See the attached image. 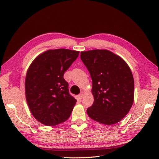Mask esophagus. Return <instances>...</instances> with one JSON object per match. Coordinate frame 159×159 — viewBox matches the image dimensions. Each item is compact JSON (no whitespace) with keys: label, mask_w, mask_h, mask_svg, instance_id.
Returning <instances> with one entry per match:
<instances>
[{"label":"esophagus","mask_w":159,"mask_h":159,"mask_svg":"<svg viewBox=\"0 0 159 159\" xmlns=\"http://www.w3.org/2000/svg\"><path fill=\"white\" fill-rule=\"evenodd\" d=\"M79 98L82 99L83 98V93H80L79 95Z\"/></svg>","instance_id":"1"}]
</instances>
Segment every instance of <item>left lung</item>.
Wrapping results in <instances>:
<instances>
[{"instance_id":"8db88e82","label":"left lung","mask_w":159,"mask_h":159,"mask_svg":"<svg viewBox=\"0 0 159 159\" xmlns=\"http://www.w3.org/2000/svg\"><path fill=\"white\" fill-rule=\"evenodd\" d=\"M92 80L93 103L87 109L90 118L111 125L129 112L134 101V79L128 64L107 50L80 52Z\"/></svg>"}]
</instances>
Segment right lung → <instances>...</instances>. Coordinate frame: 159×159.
<instances>
[{
    "mask_svg": "<svg viewBox=\"0 0 159 159\" xmlns=\"http://www.w3.org/2000/svg\"><path fill=\"white\" fill-rule=\"evenodd\" d=\"M79 55L68 49L48 50L33 60L26 72L25 94L35 119L56 126L70 117L76 100L69 93L63 75Z\"/></svg>",
    "mask_w": 159,
    "mask_h": 159,
    "instance_id": "1",
    "label": "right lung"
}]
</instances>
